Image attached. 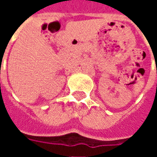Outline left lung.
I'll return each instance as SVG.
<instances>
[{
    "mask_svg": "<svg viewBox=\"0 0 157 157\" xmlns=\"http://www.w3.org/2000/svg\"><path fill=\"white\" fill-rule=\"evenodd\" d=\"M156 73H157V71H156Z\"/></svg>",
    "mask_w": 157,
    "mask_h": 157,
    "instance_id": "obj_1",
    "label": "left lung"
}]
</instances>
